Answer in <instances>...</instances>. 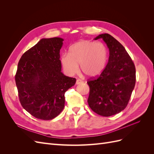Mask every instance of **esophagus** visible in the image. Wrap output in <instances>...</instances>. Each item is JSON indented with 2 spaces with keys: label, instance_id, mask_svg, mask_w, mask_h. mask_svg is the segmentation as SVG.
<instances>
[{
  "label": "esophagus",
  "instance_id": "obj_1",
  "mask_svg": "<svg viewBox=\"0 0 154 154\" xmlns=\"http://www.w3.org/2000/svg\"><path fill=\"white\" fill-rule=\"evenodd\" d=\"M82 82H83V81L81 80L80 79H78V80H76V85H79V84H80V83H82Z\"/></svg>",
  "mask_w": 154,
  "mask_h": 154
}]
</instances>
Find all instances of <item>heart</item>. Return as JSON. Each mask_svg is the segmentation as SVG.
<instances>
[{
	"instance_id": "heart-1",
	"label": "heart",
	"mask_w": 154,
	"mask_h": 154,
	"mask_svg": "<svg viewBox=\"0 0 154 154\" xmlns=\"http://www.w3.org/2000/svg\"><path fill=\"white\" fill-rule=\"evenodd\" d=\"M109 58L106 45L91 40H81L71 45L69 54H63L60 62L64 72L72 76L80 71L88 77H96L103 71Z\"/></svg>"
}]
</instances>
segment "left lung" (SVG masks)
Here are the masks:
<instances>
[{
	"label": "left lung",
	"instance_id": "8db88e82",
	"mask_svg": "<svg viewBox=\"0 0 154 154\" xmlns=\"http://www.w3.org/2000/svg\"><path fill=\"white\" fill-rule=\"evenodd\" d=\"M109 50L108 63L100 76L88 81L90 87L88 103L102 116L119 113L128 105L136 84V68L125 48L109 34H101Z\"/></svg>",
	"mask_w": 154,
	"mask_h": 154
}]
</instances>
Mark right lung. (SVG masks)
Wrapping results in <instances>:
<instances>
[{"label": "right lung", "mask_w": 154, "mask_h": 154, "mask_svg": "<svg viewBox=\"0 0 154 154\" xmlns=\"http://www.w3.org/2000/svg\"><path fill=\"white\" fill-rule=\"evenodd\" d=\"M63 39H41L23 54L18 63L16 85L22 106L37 119H52L65 105V93L76 79L61 72L60 51Z\"/></svg>", "instance_id": "1"}]
</instances>
